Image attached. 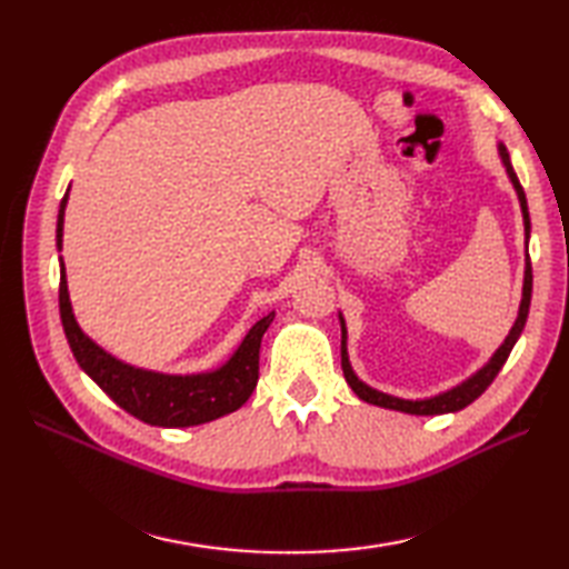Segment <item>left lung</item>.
Segmentation results:
<instances>
[{
	"instance_id": "left-lung-1",
	"label": "left lung",
	"mask_w": 569,
	"mask_h": 569,
	"mask_svg": "<svg viewBox=\"0 0 569 569\" xmlns=\"http://www.w3.org/2000/svg\"><path fill=\"white\" fill-rule=\"evenodd\" d=\"M499 159L506 168V176H509L511 186L518 196V204H521V214H523V232H526V269H523V291H521V306H518V316L513 328L506 335V340L499 345L497 352L489 357V361L485 367H479L471 377H467L465 381H459L457 386L447 391H440L435 396L428 398H401V396H391V393H383L379 389H373V386L361 381L352 365H349V352H347V325L345 318L340 312V328H342V371H345V379L347 383L352 386V391L361 398V401H367L371 406H379V408H389V410H401V413H410V416H445V413H457V410L467 408L471 401H477V398L485 393L491 381L497 379V373L501 371V367L506 365V359H509L513 345L518 342V337H521L523 328H526V320H528V308H530V293H533V271H530V259H528V239H530V217H528V202H526V192L518 183V176L511 166L509 159V151H506L503 143H499Z\"/></svg>"
}]
</instances>
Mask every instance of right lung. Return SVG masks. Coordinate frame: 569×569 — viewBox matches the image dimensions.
<instances>
[{"mask_svg":"<svg viewBox=\"0 0 569 569\" xmlns=\"http://www.w3.org/2000/svg\"><path fill=\"white\" fill-rule=\"evenodd\" d=\"M66 190L60 200L58 222H56V247L63 249V220H66ZM60 261V288H58V306H60V322L72 349V357L80 369L100 386V389L112 398V401L124 408L127 413L149 422L156 428H190L202 426L234 413L237 408L249 401L251 391L257 389L259 381V347L261 337L269 330L276 312L261 318L253 328L244 335V340L234 349L224 365L196 371V373H163L141 367H131L127 361L117 359L107 352L90 335H84L72 312L68 278L63 257Z\"/></svg>","mask_w":569,"mask_h":569,"instance_id":"right-lung-1","label":"right lung"}]
</instances>
